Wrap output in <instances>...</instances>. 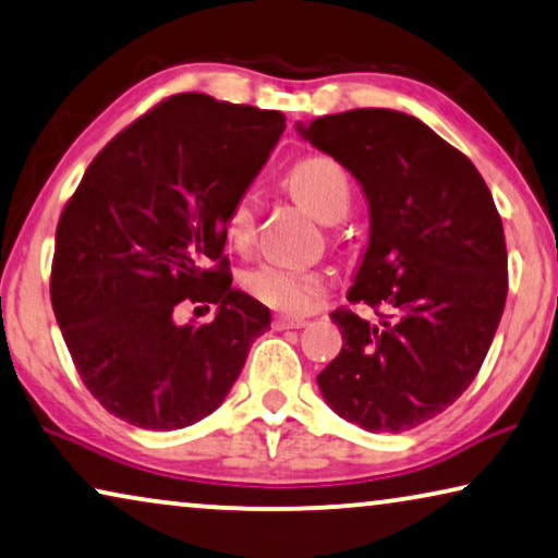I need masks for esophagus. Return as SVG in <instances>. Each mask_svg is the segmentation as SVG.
I'll list each match as a JSON object with an SVG mask.
<instances>
[{"label":"esophagus","mask_w":558,"mask_h":558,"mask_svg":"<svg viewBox=\"0 0 558 558\" xmlns=\"http://www.w3.org/2000/svg\"><path fill=\"white\" fill-rule=\"evenodd\" d=\"M305 326H307L305 318H293V315H276V318H272V328H276V330L305 328Z\"/></svg>","instance_id":"1"}]
</instances>
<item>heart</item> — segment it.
<instances>
[{"label": "heart", "instance_id": "1", "mask_svg": "<svg viewBox=\"0 0 558 558\" xmlns=\"http://www.w3.org/2000/svg\"><path fill=\"white\" fill-rule=\"evenodd\" d=\"M288 185L326 222L345 218L353 199L351 178H348L343 165L323 155L298 160L288 172ZM257 210H260L257 193L245 190V193L232 199L230 210L226 213V238L240 251H245L253 243L257 230ZM243 288L255 301L276 307V311L298 315L311 311L313 303L323 295L326 278L320 272L293 268V265L260 263L245 272Z\"/></svg>", "mask_w": 558, "mask_h": 558}]
</instances>
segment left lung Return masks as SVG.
Segmentation results:
<instances>
[{"label": "left lung", "mask_w": 558, "mask_h": 558, "mask_svg": "<svg viewBox=\"0 0 558 558\" xmlns=\"http://www.w3.org/2000/svg\"><path fill=\"white\" fill-rule=\"evenodd\" d=\"M355 174L371 240L351 303L330 313L343 348L318 386L332 411L373 434H403L461 398L492 348L509 255L492 190L461 149L411 114L348 110L301 128Z\"/></svg>", "instance_id": "left-lung-1"}]
</instances>
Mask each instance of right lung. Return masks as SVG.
Segmentation results:
<instances>
[{
  "instance_id": "right-lung-1",
  "label": "right lung",
  "mask_w": 558,
  "mask_h": 558,
  "mask_svg": "<svg viewBox=\"0 0 558 558\" xmlns=\"http://www.w3.org/2000/svg\"><path fill=\"white\" fill-rule=\"evenodd\" d=\"M286 114L185 93L155 105L89 162L57 222L54 318L82 384L118 418L174 430L226 401L270 311L232 290L226 213ZM219 305L178 327L180 304ZM197 311V307H195Z\"/></svg>"
}]
</instances>
